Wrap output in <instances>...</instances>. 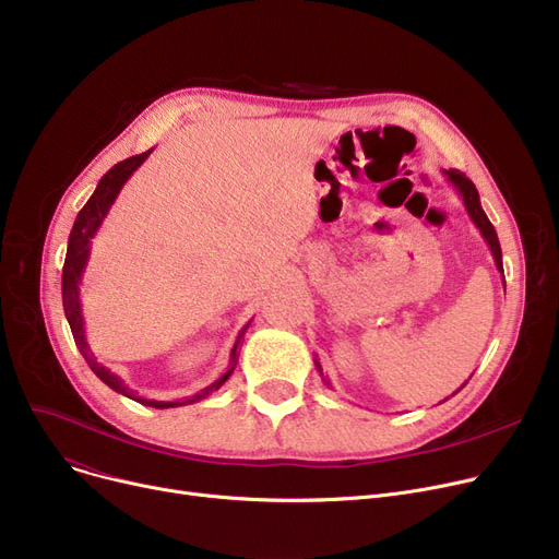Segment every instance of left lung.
I'll list each match as a JSON object with an SVG mask.
<instances>
[{"instance_id":"1","label":"left lung","mask_w":559,"mask_h":559,"mask_svg":"<svg viewBox=\"0 0 559 559\" xmlns=\"http://www.w3.org/2000/svg\"><path fill=\"white\" fill-rule=\"evenodd\" d=\"M444 176L449 179V183L457 190V194L462 197L464 209H466L468 217H472V222L480 228L485 242H487L489 249H491V255H493V262H496V270L503 274V251H501V245H498V235H496L491 222L487 219V215H485V211H483L476 186H474L472 181H468L466 176H464L462 171H457V169H444ZM503 283H506V278H503ZM314 365H317V371L321 373V380H324V385L331 388V380L324 376V371H321L319 360H314ZM464 385H466V383H464ZM464 385H462V388H464ZM462 388H460V390H462ZM460 390H457V392H460ZM442 403H444V401H442Z\"/></svg>"}]
</instances>
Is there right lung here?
<instances>
[{
  "label": "right lung",
  "instance_id": "add662e5",
  "mask_svg": "<svg viewBox=\"0 0 559 559\" xmlns=\"http://www.w3.org/2000/svg\"><path fill=\"white\" fill-rule=\"evenodd\" d=\"M154 150L144 152V154H138V156H131L122 163H117L115 167H110L104 176L102 181L97 186V190L93 192V197L87 199V203L83 205V209L79 211L76 219H74V226L70 230V240H68V253H66V264H63V310H66V317H68V324L72 329V335H74V342L81 350V356L85 358L87 367H91L99 380H104V383L120 392L146 407H179V405H188V403H197L201 399L209 396L211 392L219 390L228 376L233 373L235 365H238V344H240V337L245 335V331L249 329V324L240 331L238 340H235L233 348H230V358H228V369L215 380L213 385L203 388L199 394L194 396H188V399H179V401H152V399H142L138 396L135 392H131L124 380L120 376H115L110 369H106L104 365L97 362L95 354L91 350V346H87V340H85V326H83V312H81V299H79V285H81V278H83V272H85V264H87V258H91V240L95 238V233L99 230L102 222L106 219L110 205L115 203L117 194H120V190L124 188V183L131 179V174L146 160V156H150Z\"/></svg>",
  "mask_w": 559,
  "mask_h": 559
}]
</instances>
